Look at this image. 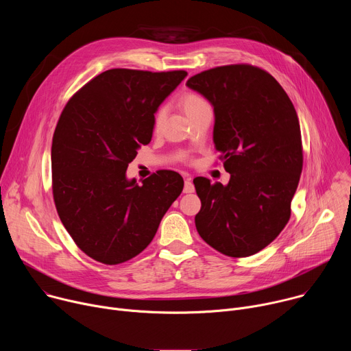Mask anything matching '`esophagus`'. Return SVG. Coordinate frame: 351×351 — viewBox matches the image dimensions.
I'll return each instance as SVG.
<instances>
[{
  "instance_id": "34e87169",
  "label": "esophagus",
  "mask_w": 351,
  "mask_h": 351,
  "mask_svg": "<svg viewBox=\"0 0 351 351\" xmlns=\"http://www.w3.org/2000/svg\"><path fill=\"white\" fill-rule=\"evenodd\" d=\"M194 191V184L191 182L190 178H187L184 180V187H183V193H193Z\"/></svg>"
}]
</instances>
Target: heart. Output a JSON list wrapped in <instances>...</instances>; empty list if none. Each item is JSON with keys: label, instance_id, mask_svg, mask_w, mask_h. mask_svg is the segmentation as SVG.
<instances>
[{"label": "heart", "instance_id": "obj_1", "mask_svg": "<svg viewBox=\"0 0 351 351\" xmlns=\"http://www.w3.org/2000/svg\"><path fill=\"white\" fill-rule=\"evenodd\" d=\"M179 104H180V107L183 108L184 114L189 118H193L199 111L211 108L207 99L203 95H199L198 93H194V91L184 93L180 97V99H179ZM164 119H165V111H164V108H158L157 112L154 114V119H153L154 130H160L161 129V126L164 123Z\"/></svg>", "mask_w": 351, "mask_h": 351}]
</instances>
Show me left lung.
<instances>
[{
    "label": "left lung",
    "instance_id": "1",
    "mask_svg": "<svg viewBox=\"0 0 351 351\" xmlns=\"http://www.w3.org/2000/svg\"><path fill=\"white\" fill-rule=\"evenodd\" d=\"M190 88L214 107V143L226 186L193 180L202 210L195 228L219 253L253 256L283 230L303 169V144L289 95L267 71L236 64L191 76Z\"/></svg>",
    "mask_w": 351,
    "mask_h": 351
}]
</instances>
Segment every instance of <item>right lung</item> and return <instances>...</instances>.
<instances>
[{"label": "right lung", "mask_w": 351, "mask_h": 351, "mask_svg": "<svg viewBox=\"0 0 351 351\" xmlns=\"http://www.w3.org/2000/svg\"><path fill=\"white\" fill-rule=\"evenodd\" d=\"M186 71L110 69L66 103L51 147L53 195L65 229L90 258L107 265L132 260L152 243L183 190V178L157 171L126 179L137 148L153 137V119Z\"/></svg>", "instance_id": "1"}]
</instances>
